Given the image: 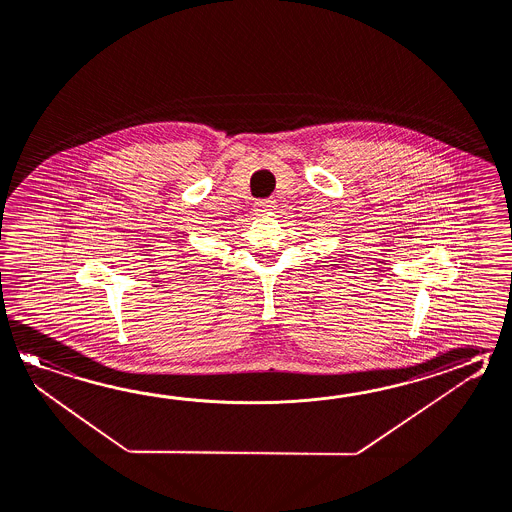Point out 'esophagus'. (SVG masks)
I'll use <instances>...</instances> for the list:
<instances>
[{"label":"esophagus","instance_id":"34e87169","mask_svg":"<svg viewBox=\"0 0 512 512\" xmlns=\"http://www.w3.org/2000/svg\"><path fill=\"white\" fill-rule=\"evenodd\" d=\"M273 208H275V200H259V202H255V211H259V213L270 211Z\"/></svg>","mask_w":512,"mask_h":512}]
</instances>
